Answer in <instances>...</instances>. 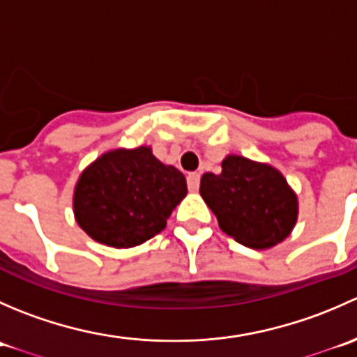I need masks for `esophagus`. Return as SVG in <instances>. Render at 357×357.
I'll return each instance as SVG.
<instances>
[{
	"label": "esophagus",
	"instance_id": "obj_1",
	"mask_svg": "<svg viewBox=\"0 0 357 357\" xmlns=\"http://www.w3.org/2000/svg\"><path fill=\"white\" fill-rule=\"evenodd\" d=\"M186 183H188L190 192H199V186H200V174H199V172H192V174H188V178H186Z\"/></svg>",
	"mask_w": 357,
	"mask_h": 357
}]
</instances>
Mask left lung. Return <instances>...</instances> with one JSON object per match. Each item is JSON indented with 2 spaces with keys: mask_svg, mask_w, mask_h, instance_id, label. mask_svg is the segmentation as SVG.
<instances>
[{
  "mask_svg": "<svg viewBox=\"0 0 357 357\" xmlns=\"http://www.w3.org/2000/svg\"><path fill=\"white\" fill-rule=\"evenodd\" d=\"M200 195L222 231L250 248L276 245L297 221V199L282 172L243 157H226L221 174L202 176Z\"/></svg>",
  "mask_w": 357,
  "mask_h": 357,
  "instance_id": "1",
  "label": "left lung"
}]
</instances>
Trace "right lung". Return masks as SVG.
Listing matches in <instances>:
<instances>
[{
    "label": "right lung",
    "mask_w": 357,
    "mask_h": 357,
    "mask_svg": "<svg viewBox=\"0 0 357 357\" xmlns=\"http://www.w3.org/2000/svg\"><path fill=\"white\" fill-rule=\"evenodd\" d=\"M186 192L183 172L158 162L146 146L114 150L79 178L75 219L96 242L129 248L160 233Z\"/></svg>",
    "instance_id": "obj_1"
}]
</instances>
